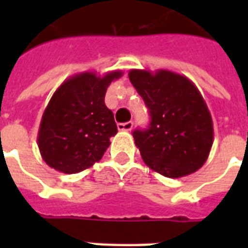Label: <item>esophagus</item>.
Instances as JSON below:
<instances>
[{
    "label": "esophagus",
    "mask_w": 248,
    "mask_h": 248,
    "mask_svg": "<svg viewBox=\"0 0 248 248\" xmlns=\"http://www.w3.org/2000/svg\"><path fill=\"white\" fill-rule=\"evenodd\" d=\"M132 126H134V122L132 121H128V122H124V124H118L117 127L120 131H131Z\"/></svg>",
    "instance_id": "esophagus-1"
}]
</instances>
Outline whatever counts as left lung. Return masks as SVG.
<instances>
[{
  "mask_svg": "<svg viewBox=\"0 0 248 248\" xmlns=\"http://www.w3.org/2000/svg\"><path fill=\"white\" fill-rule=\"evenodd\" d=\"M128 78L151 114L147 130L132 132L145 165L172 179L196 172L214 143L211 113L200 90L167 69H131Z\"/></svg>",
  "mask_w": 248,
  "mask_h": 248,
  "instance_id": "1",
  "label": "left lung"
}]
</instances>
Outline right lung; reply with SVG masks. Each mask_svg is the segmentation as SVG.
<instances>
[{
    "mask_svg": "<svg viewBox=\"0 0 248 248\" xmlns=\"http://www.w3.org/2000/svg\"><path fill=\"white\" fill-rule=\"evenodd\" d=\"M124 75L83 72L56 89L42 114L37 144L45 162L63 173H77L100 161L117 134L104 103L108 86Z\"/></svg>",
    "mask_w": 248,
    "mask_h": 248,
    "instance_id": "add662e5",
    "label": "right lung"
}]
</instances>
